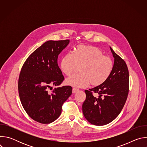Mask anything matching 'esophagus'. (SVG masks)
Listing matches in <instances>:
<instances>
[{"mask_svg": "<svg viewBox=\"0 0 147 147\" xmlns=\"http://www.w3.org/2000/svg\"><path fill=\"white\" fill-rule=\"evenodd\" d=\"M78 91V90H77V89H76V88H73L72 92H73V94H75V93H76Z\"/></svg>", "mask_w": 147, "mask_h": 147, "instance_id": "obj_1", "label": "esophagus"}]
</instances>
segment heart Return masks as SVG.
<instances>
[{
	"mask_svg": "<svg viewBox=\"0 0 147 147\" xmlns=\"http://www.w3.org/2000/svg\"><path fill=\"white\" fill-rule=\"evenodd\" d=\"M78 66H81V74L68 77L66 80L67 85L82 88L90 83L92 86H99L110 77L113 62L96 47L79 45L74 53H68L63 57L60 63L61 71L67 76L73 74Z\"/></svg>",
	"mask_w": 147,
	"mask_h": 147,
	"instance_id": "b5f03b06",
	"label": "heart"
}]
</instances>
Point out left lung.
Instances as JSON below:
<instances>
[{
  "label": "left lung",
  "mask_w": 147,
  "mask_h": 147,
  "mask_svg": "<svg viewBox=\"0 0 147 147\" xmlns=\"http://www.w3.org/2000/svg\"><path fill=\"white\" fill-rule=\"evenodd\" d=\"M115 58L113 69L109 78L102 84L86 90L82 104L86 119L95 125L107 124L119 115L126 101L129 89V74L126 63L110 47ZM99 95L95 97L93 94Z\"/></svg>",
  "instance_id": "left-lung-1"
}]
</instances>
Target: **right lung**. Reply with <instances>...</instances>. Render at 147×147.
<instances>
[{
  "mask_svg": "<svg viewBox=\"0 0 147 147\" xmlns=\"http://www.w3.org/2000/svg\"><path fill=\"white\" fill-rule=\"evenodd\" d=\"M69 42V39L46 42L29 56L21 70L18 84L21 102L28 116L39 123L56 120L72 94L69 86L49 90L64 80L57 58Z\"/></svg>",
  "mask_w": 147,
  "mask_h": 147,
  "instance_id": "add662e5",
  "label": "right lung"
}]
</instances>
